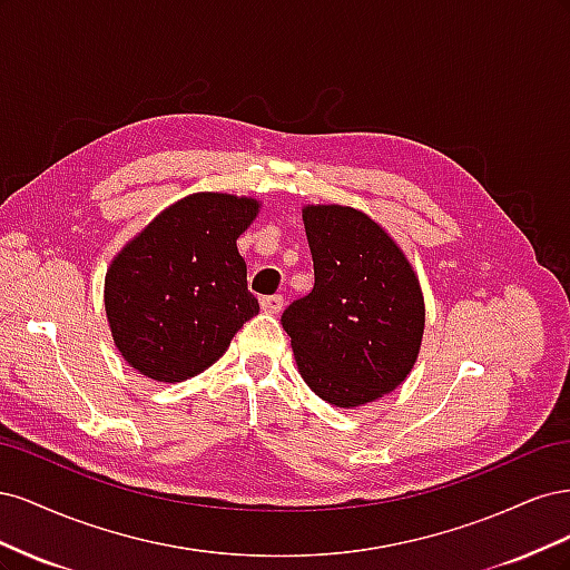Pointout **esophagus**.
<instances>
[{
	"mask_svg": "<svg viewBox=\"0 0 570 570\" xmlns=\"http://www.w3.org/2000/svg\"><path fill=\"white\" fill-rule=\"evenodd\" d=\"M283 297L281 295H271V297H262V308L266 314H278L283 308Z\"/></svg>",
	"mask_w": 570,
	"mask_h": 570,
	"instance_id": "esophagus-1",
	"label": "esophagus"
}]
</instances>
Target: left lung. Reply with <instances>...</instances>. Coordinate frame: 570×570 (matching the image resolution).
<instances>
[{
  "label": "left lung",
  "instance_id": "1",
  "mask_svg": "<svg viewBox=\"0 0 570 570\" xmlns=\"http://www.w3.org/2000/svg\"><path fill=\"white\" fill-rule=\"evenodd\" d=\"M302 218L316 283L281 318L297 368L327 404H371L400 387L419 358V275L381 223L354 206L306 204Z\"/></svg>",
  "mask_w": 570,
  "mask_h": 570
}]
</instances>
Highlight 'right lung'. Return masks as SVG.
Returning a JSON list of instances; mask_svg holds the SVG:
<instances>
[{"label": "right lung", "mask_w": 570, "mask_h": 570, "mask_svg": "<svg viewBox=\"0 0 570 570\" xmlns=\"http://www.w3.org/2000/svg\"><path fill=\"white\" fill-rule=\"evenodd\" d=\"M262 202L195 193L170 204L107 268L105 308L126 364L157 383H183L228 352L258 314L237 237Z\"/></svg>", "instance_id": "obj_1"}]
</instances>
